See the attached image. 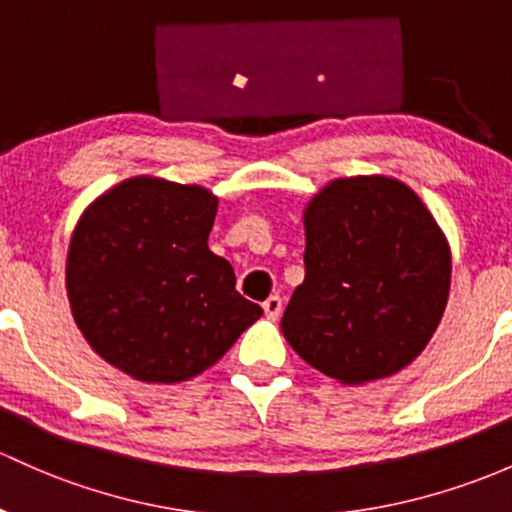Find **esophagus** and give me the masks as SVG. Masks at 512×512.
<instances>
[{
  "mask_svg": "<svg viewBox=\"0 0 512 512\" xmlns=\"http://www.w3.org/2000/svg\"><path fill=\"white\" fill-rule=\"evenodd\" d=\"M280 310H283V300L278 295H271V298L263 302V312H266L268 320H278Z\"/></svg>",
  "mask_w": 512,
  "mask_h": 512,
  "instance_id": "esophagus-1",
  "label": "esophagus"
}]
</instances>
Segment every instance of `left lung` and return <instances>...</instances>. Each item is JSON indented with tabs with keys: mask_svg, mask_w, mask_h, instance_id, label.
I'll return each mask as SVG.
<instances>
[{
	"mask_svg": "<svg viewBox=\"0 0 512 512\" xmlns=\"http://www.w3.org/2000/svg\"><path fill=\"white\" fill-rule=\"evenodd\" d=\"M305 280L280 329L300 359L359 386L420 356L444 315L452 251L425 202L386 175L339 178L302 214Z\"/></svg>",
	"mask_w": 512,
	"mask_h": 512,
	"instance_id": "obj_1",
	"label": "left lung"
}]
</instances>
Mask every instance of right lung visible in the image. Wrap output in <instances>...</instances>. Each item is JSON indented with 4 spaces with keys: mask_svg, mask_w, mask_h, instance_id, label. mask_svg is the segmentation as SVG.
Here are the masks:
<instances>
[{
    "mask_svg": "<svg viewBox=\"0 0 512 512\" xmlns=\"http://www.w3.org/2000/svg\"><path fill=\"white\" fill-rule=\"evenodd\" d=\"M214 214L210 190L148 175L82 212L65 263L70 310L87 344L136 381L195 378L263 315L207 246Z\"/></svg>",
    "mask_w": 512,
    "mask_h": 512,
    "instance_id": "right-lung-1",
    "label": "right lung"
}]
</instances>
